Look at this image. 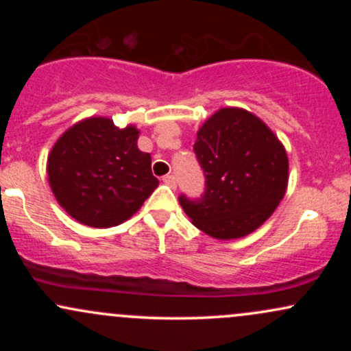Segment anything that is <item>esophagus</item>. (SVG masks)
I'll return each mask as SVG.
<instances>
[{
	"label": "esophagus",
	"instance_id": "34e87169",
	"mask_svg": "<svg viewBox=\"0 0 351 351\" xmlns=\"http://www.w3.org/2000/svg\"><path fill=\"white\" fill-rule=\"evenodd\" d=\"M163 183L168 184V186L175 188L176 186V178L173 175H167V176H163Z\"/></svg>",
	"mask_w": 351,
	"mask_h": 351
}]
</instances>
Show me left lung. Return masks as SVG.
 I'll return each mask as SVG.
<instances>
[{
    "label": "left lung",
    "instance_id": "1",
    "mask_svg": "<svg viewBox=\"0 0 351 351\" xmlns=\"http://www.w3.org/2000/svg\"><path fill=\"white\" fill-rule=\"evenodd\" d=\"M195 153L206 176V191L198 201L180 196V204L208 236L229 241L251 234L284 198L287 152L252 112L219 108L199 127Z\"/></svg>",
    "mask_w": 351,
    "mask_h": 351
}]
</instances>
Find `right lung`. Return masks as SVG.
Wrapping results in <instances>:
<instances>
[{
  "mask_svg": "<svg viewBox=\"0 0 351 351\" xmlns=\"http://www.w3.org/2000/svg\"><path fill=\"white\" fill-rule=\"evenodd\" d=\"M140 130L108 117H88L67 128L47 156V180L71 217L90 228L122 224L158 186L150 153L138 150Z\"/></svg>",
  "mask_w": 351,
  "mask_h": 351,
  "instance_id": "1",
  "label": "right lung"
}]
</instances>
